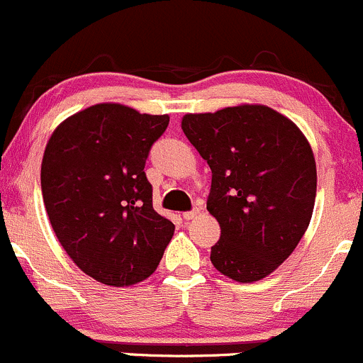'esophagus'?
<instances>
[{
	"instance_id": "34e87169",
	"label": "esophagus",
	"mask_w": 363,
	"mask_h": 363,
	"mask_svg": "<svg viewBox=\"0 0 363 363\" xmlns=\"http://www.w3.org/2000/svg\"><path fill=\"white\" fill-rule=\"evenodd\" d=\"M198 215H200V210L194 208V210H191V212L182 213V217H184V220H193V218H196Z\"/></svg>"
}]
</instances>
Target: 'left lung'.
Masks as SVG:
<instances>
[{
	"label": "left lung",
	"instance_id": "left-lung-1",
	"mask_svg": "<svg viewBox=\"0 0 363 363\" xmlns=\"http://www.w3.org/2000/svg\"><path fill=\"white\" fill-rule=\"evenodd\" d=\"M181 127L212 170L206 210L220 240L210 260L233 281H260L294 252L312 218L317 169L308 141L265 105L188 113Z\"/></svg>",
	"mask_w": 363,
	"mask_h": 363
}]
</instances>
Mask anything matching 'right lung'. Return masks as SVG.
<instances>
[{
    "mask_svg": "<svg viewBox=\"0 0 363 363\" xmlns=\"http://www.w3.org/2000/svg\"><path fill=\"white\" fill-rule=\"evenodd\" d=\"M167 125L169 115L99 103L65 118L46 145L41 189L51 227L74 264L106 286L150 277L174 236L145 174Z\"/></svg>",
    "mask_w": 363,
    "mask_h": 363,
    "instance_id": "add662e5",
    "label": "right lung"
}]
</instances>
